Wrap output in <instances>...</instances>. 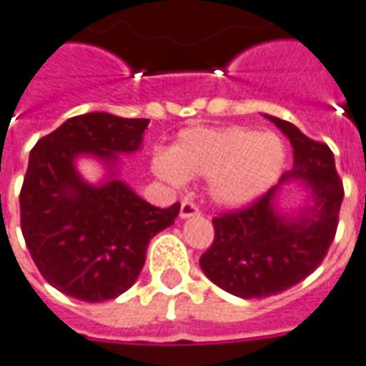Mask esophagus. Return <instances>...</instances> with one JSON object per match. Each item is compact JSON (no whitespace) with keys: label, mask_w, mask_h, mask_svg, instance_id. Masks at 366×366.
<instances>
[{"label":"esophagus","mask_w":366,"mask_h":366,"mask_svg":"<svg viewBox=\"0 0 366 366\" xmlns=\"http://www.w3.org/2000/svg\"><path fill=\"white\" fill-rule=\"evenodd\" d=\"M193 216H199V209L193 203H189V201H184V203L180 204V218L186 219L193 218Z\"/></svg>","instance_id":"esophagus-1"}]
</instances>
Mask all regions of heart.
<instances>
[{"mask_svg":"<svg viewBox=\"0 0 366 366\" xmlns=\"http://www.w3.org/2000/svg\"><path fill=\"white\" fill-rule=\"evenodd\" d=\"M286 144L276 133L254 127H189L180 132L169 152L152 157V171L169 186L186 178H207L212 203L237 209L269 192L286 167Z\"/></svg>","mask_w":366,"mask_h":366,"instance_id":"heart-1","label":"heart"}]
</instances>
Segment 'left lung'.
<instances>
[{
    "label": "left lung",
    "instance_id": "obj_1",
    "mask_svg": "<svg viewBox=\"0 0 366 366\" xmlns=\"http://www.w3.org/2000/svg\"><path fill=\"white\" fill-rule=\"evenodd\" d=\"M263 116L290 139L293 167L252 207L214 218V242L199 259L209 280L240 299L276 295L314 272L335 239L344 199L331 148L290 122ZM291 182L305 197L287 211L281 186Z\"/></svg>",
    "mask_w": 366,
    "mask_h": 366
}]
</instances>
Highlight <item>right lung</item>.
Here are the masks:
<instances>
[{"label":"right lung","mask_w":366,"mask_h":366,"mask_svg":"<svg viewBox=\"0 0 366 366\" xmlns=\"http://www.w3.org/2000/svg\"><path fill=\"white\" fill-rule=\"evenodd\" d=\"M150 120L86 112L65 120L29 154L20 192L22 234L50 286L79 301L116 299L139 278L148 242L174 224L180 204L157 209L120 180V156L142 148ZM104 169L86 181L78 159Z\"/></svg>","instance_id":"add662e5"}]
</instances>
